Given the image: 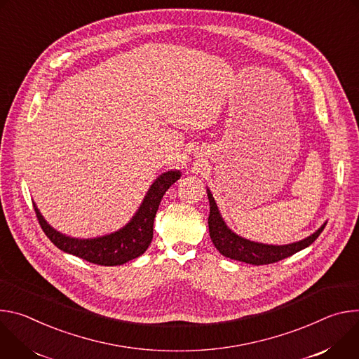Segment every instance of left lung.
I'll use <instances>...</instances> for the list:
<instances>
[{
  "label": "left lung",
  "instance_id": "left-lung-1",
  "mask_svg": "<svg viewBox=\"0 0 359 359\" xmlns=\"http://www.w3.org/2000/svg\"><path fill=\"white\" fill-rule=\"evenodd\" d=\"M207 192H208V200H210L208 226H210L211 241L224 257L235 261H241L252 265H266V264L278 262L309 247L316 238L320 236V233L324 231L327 225L324 224L321 228H318V231L306 236L305 240L292 243L288 245H268V244L254 243V241L245 240V238L240 235H236L226 226V224L224 222L218 211L212 194L210 192V189H207Z\"/></svg>",
  "mask_w": 359,
  "mask_h": 359
}]
</instances>
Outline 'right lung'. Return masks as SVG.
Returning a JSON list of instances; mask_svg holds the SVG:
<instances>
[{
  "label": "right lung",
  "mask_w": 359,
  "mask_h": 359,
  "mask_svg": "<svg viewBox=\"0 0 359 359\" xmlns=\"http://www.w3.org/2000/svg\"><path fill=\"white\" fill-rule=\"evenodd\" d=\"M180 177L181 172L177 170L159 175L149 187L142 204L133 219L121 229L98 238L79 240V238L67 236L54 229L44 219L35 204L34 210L43 231L50 238V241L61 251L97 265H123L142 255L149 247L154 235V218L156 215L159 203H161L167 189L175 181H178Z\"/></svg>",
  "instance_id": "add662e5"
}]
</instances>
